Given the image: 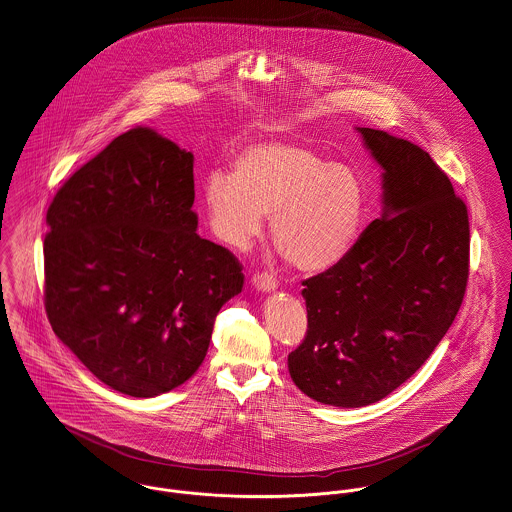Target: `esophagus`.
<instances>
[{
    "label": "esophagus",
    "mask_w": 512,
    "mask_h": 512,
    "mask_svg": "<svg viewBox=\"0 0 512 512\" xmlns=\"http://www.w3.org/2000/svg\"><path fill=\"white\" fill-rule=\"evenodd\" d=\"M251 284L261 292H271L276 288V278L271 273H257L251 278Z\"/></svg>",
    "instance_id": "1"
}]
</instances>
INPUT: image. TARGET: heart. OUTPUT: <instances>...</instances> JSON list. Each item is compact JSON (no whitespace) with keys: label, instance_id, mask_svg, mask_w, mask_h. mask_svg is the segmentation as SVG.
Returning <instances> with one entry per match:
<instances>
[{"label":"heart","instance_id":"1","mask_svg":"<svg viewBox=\"0 0 512 512\" xmlns=\"http://www.w3.org/2000/svg\"><path fill=\"white\" fill-rule=\"evenodd\" d=\"M202 202L212 234L232 249L249 247L271 214L273 241L300 271L339 263L364 214V191L353 169L280 140L245 146L232 173L208 171Z\"/></svg>","mask_w":512,"mask_h":512}]
</instances>
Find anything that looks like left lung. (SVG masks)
<instances>
[{
    "label": "left lung",
    "mask_w": 512,
    "mask_h": 512,
    "mask_svg": "<svg viewBox=\"0 0 512 512\" xmlns=\"http://www.w3.org/2000/svg\"><path fill=\"white\" fill-rule=\"evenodd\" d=\"M384 169V212L351 251L304 280L308 331L288 354L315 401L362 407L392 394L431 356L470 275V220L446 173L409 140L356 128Z\"/></svg>",
    "instance_id": "obj_1"
}]
</instances>
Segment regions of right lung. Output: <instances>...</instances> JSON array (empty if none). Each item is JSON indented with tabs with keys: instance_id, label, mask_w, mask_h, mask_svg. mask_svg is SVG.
Returning <instances> with one entry per match:
<instances>
[{
	"instance_id": "right-lung-1",
	"label": "right lung",
	"mask_w": 512,
	"mask_h": 512,
	"mask_svg": "<svg viewBox=\"0 0 512 512\" xmlns=\"http://www.w3.org/2000/svg\"><path fill=\"white\" fill-rule=\"evenodd\" d=\"M193 154L152 128L117 136L46 212L44 308L58 339L109 388L154 397L202 364L241 265L197 234Z\"/></svg>"
}]
</instances>
